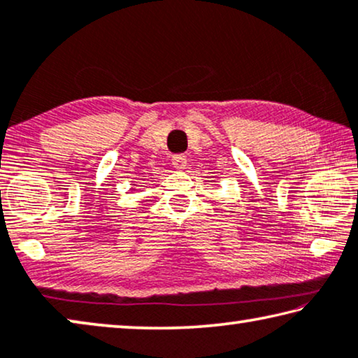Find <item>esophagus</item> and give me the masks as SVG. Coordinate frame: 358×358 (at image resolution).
Returning a JSON list of instances; mask_svg holds the SVG:
<instances>
[{"label": "esophagus", "instance_id": "34e87169", "mask_svg": "<svg viewBox=\"0 0 358 358\" xmlns=\"http://www.w3.org/2000/svg\"><path fill=\"white\" fill-rule=\"evenodd\" d=\"M186 157L183 156V154H178V156H173V159H172V165L177 170H183L185 167H186Z\"/></svg>", "mask_w": 358, "mask_h": 358}]
</instances>
